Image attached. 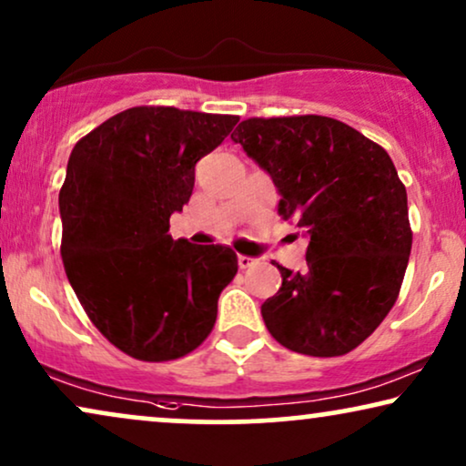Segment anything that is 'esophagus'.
<instances>
[{"mask_svg": "<svg viewBox=\"0 0 466 466\" xmlns=\"http://www.w3.org/2000/svg\"><path fill=\"white\" fill-rule=\"evenodd\" d=\"M253 264H256V259H253V258H249V256H238V266H240V268H249V266H253Z\"/></svg>", "mask_w": 466, "mask_h": 466, "instance_id": "34e87169", "label": "esophagus"}]
</instances>
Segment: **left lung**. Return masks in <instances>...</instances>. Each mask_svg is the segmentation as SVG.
I'll use <instances>...</instances> for the list:
<instances>
[{
    "mask_svg": "<svg viewBox=\"0 0 466 466\" xmlns=\"http://www.w3.org/2000/svg\"><path fill=\"white\" fill-rule=\"evenodd\" d=\"M232 140L275 183L279 215L309 238L307 268L277 264L281 288L262 305L291 351L356 350L399 298L411 253L407 191L390 155L330 116L247 119Z\"/></svg>",
    "mask_w": 466,
    "mask_h": 466,
    "instance_id": "1",
    "label": "left lung"
}]
</instances>
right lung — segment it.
<instances>
[{
	"instance_id": "1",
	"label": "right lung",
	"mask_w": 466,
	"mask_h": 466,
	"mask_svg": "<svg viewBox=\"0 0 466 466\" xmlns=\"http://www.w3.org/2000/svg\"><path fill=\"white\" fill-rule=\"evenodd\" d=\"M238 123L170 106H136L76 142L59 191L61 258L93 326L123 353L166 362L213 330L217 300L238 270L226 245L168 234L196 164Z\"/></svg>"
}]
</instances>
